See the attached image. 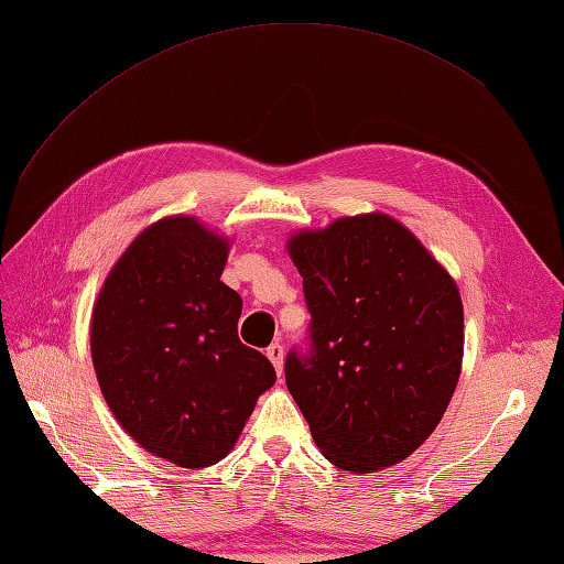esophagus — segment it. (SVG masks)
<instances>
[{
    "label": "esophagus",
    "mask_w": 564,
    "mask_h": 564,
    "mask_svg": "<svg viewBox=\"0 0 564 564\" xmlns=\"http://www.w3.org/2000/svg\"><path fill=\"white\" fill-rule=\"evenodd\" d=\"M267 356H269V361L273 364L275 373L281 376V370H283V346L281 344H271L269 349H267Z\"/></svg>",
    "instance_id": "1"
}]
</instances>
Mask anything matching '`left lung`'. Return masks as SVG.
<instances>
[{
	"label": "left lung",
	"mask_w": 564,
	"mask_h": 564,
	"mask_svg": "<svg viewBox=\"0 0 564 564\" xmlns=\"http://www.w3.org/2000/svg\"><path fill=\"white\" fill-rule=\"evenodd\" d=\"M313 354L285 358V386L319 453L351 473L398 465L434 434L463 368L453 275L386 213L297 230Z\"/></svg>",
	"instance_id": "1"
}]
</instances>
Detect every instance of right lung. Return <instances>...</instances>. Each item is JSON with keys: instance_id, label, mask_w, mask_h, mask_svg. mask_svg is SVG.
<instances>
[{"instance_id": "1", "label": "right lung", "mask_w": 564, "mask_h": 564, "mask_svg": "<svg viewBox=\"0 0 564 564\" xmlns=\"http://www.w3.org/2000/svg\"><path fill=\"white\" fill-rule=\"evenodd\" d=\"M230 247L194 215H166L126 247L91 310V364L116 422L188 470L235 448L275 382L237 337L242 297L220 281Z\"/></svg>"}]
</instances>
